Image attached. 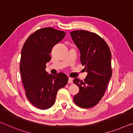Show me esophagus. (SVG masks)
I'll list each match as a JSON object with an SVG mask.
<instances>
[{"label":"esophagus","instance_id":"1","mask_svg":"<svg viewBox=\"0 0 133 133\" xmlns=\"http://www.w3.org/2000/svg\"><path fill=\"white\" fill-rule=\"evenodd\" d=\"M68 83H73V78L69 77L68 80Z\"/></svg>","mask_w":133,"mask_h":133}]
</instances>
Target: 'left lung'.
<instances>
[{"label":"left lung","mask_w":133,"mask_h":133,"mask_svg":"<svg viewBox=\"0 0 133 133\" xmlns=\"http://www.w3.org/2000/svg\"><path fill=\"white\" fill-rule=\"evenodd\" d=\"M71 37L80 53V62L87 75L84 81L75 78L73 83L79 87L74 96L76 105L83 109L94 107L103 97L112 75L111 51L104 40L94 33L75 30Z\"/></svg>","instance_id":"8db88e82"}]
</instances>
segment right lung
Returning <instances> with one entry per match:
<instances>
[{
	"instance_id": "right-lung-1",
	"label": "right lung",
	"mask_w": 133,
	"mask_h": 133,
	"mask_svg": "<svg viewBox=\"0 0 133 133\" xmlns=\"http://www.w3.org/2000/svg\"><path fill=\"white\" fill-rule=\"evenodd\" d=\"M65 35L63 31L42 28L31 34L22 48L20 71L26 96L39 109L46 110L52 106L58 90L68 82L69 78L64 73L55 76L46 71V64L51 59L53 46Z\"/></svg>"
}]
</instances>
